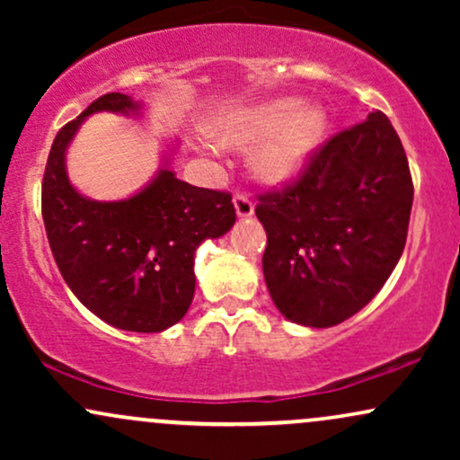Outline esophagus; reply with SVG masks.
Returning <instances> with one entry per match:
<instances>
[{"instance_id": "esophagus-1", "label": "esophagus", "mask_w": 460, "mask_h": 460, "mask_svg": "<svg viewBox=\"0 0 460 460\" xmlns=\"http://www.w3.org/2000/svg\"><path fill=\"white\" fill-rule=\"evenodd\" d=\"M234 208H235L237 218H251L252 212H255V205H252V200L244 197V194H235Z\"/></svg>"}]
</instances>
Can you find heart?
I'll return each mask as SVG.
<instances>
[{"mask_svg": "<svg viewBox=\"0 0 460 460\" xmlns=\"http://www.w3.org/2000/svg\"><path fill=\"white\" fill-rule=\"evenodd\" d=\"M329 129V112L318 102L277 97L218 119L214 136L225 145L248 146L251 171L268 186H288L307 171Z\"/></svg>", "mask_w": 460, "mask_h": 460, "instance_id": "obj_1", "label": "heart"}]
</instances>
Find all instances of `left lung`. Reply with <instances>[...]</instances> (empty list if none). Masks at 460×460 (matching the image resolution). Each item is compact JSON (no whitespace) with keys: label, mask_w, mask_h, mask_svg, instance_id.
I'll return each instance as SVG.
<instances>
[{"label":"left lung","mask_w":460,"mask_h":460,"mask_svg":"<svg viewBox=\"0 0 460 460\" xmlns=\"http://www.w3.org/2000/svg\"><path fill=\"white\" fill-rule=\"evenodd\" d=\"M260 200L272 303L296 324L326 329L366 307L394 272L413 181L394 125L372 112L332 136L294 186Z\"/></svg>","instance_id":"1"}]
</instances>
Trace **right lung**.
<instances>
[{"instance_id": "1", "label": "right lung", "mask_w": 460, "mask_h": 460, "mask_svg": "<svg viewBox=\"0 0 460 460\" xmlns=\"http://www.w3.org/2000/svg\"><path fill=\"white\" fill-rule=\"evenodd\" d=\"M145 103L110 93L58 131L43 179V220L71 292L97 318L123 331L162 332L194 298V255L235 223L231 194L177 179L172 151L146 186L120 200H94L73 186L66 151L88 116H142Z\"/></svg>"}]
</instances>
